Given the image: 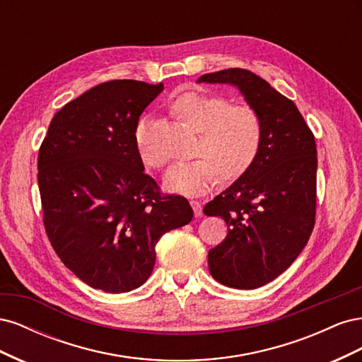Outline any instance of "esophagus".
I'll return each instance as SVG.
<instances>
[{
	"label": "esophagus",
	"mask_w": 362,
	"mask_h": 362,
	"mask_svg": "<svg viewBox=\"0 0 362 362\" xmlns=\"http://www.w3.org/2000/svg\"><path fill=\"white\" fill-rule=\"evenodd\" d=\"M190 205H192V208H193L194 216H196V217H201V216H202V205H201V202L192 199V201H190Z\"/></svg>",
	"instance_id": "1"
}]
</instances>
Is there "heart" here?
Returning <instances> with one entry per match:
<instances>
[{"label": "heart", "instance_id": "1", "mask_svg": "<svg viewBox=\"0 0 362 362\" xmlns=\"http://www.w3.org/2000/svg\"><path fill=\"white\" fill-rule=\"evenodd\" d=\"M172 110L185 125L199 133L192 161H177L163 177V187L178 194H201L218 180H234L255 161L262 136L261 119L254 108L229 105L222 96L185 92L172 101ZM134 144L145 166L161 168L166 156L151 145L149 119L140 117L134 128Z\"/></svg>", "mask_w": 362, "mask_h": 362}]
</instances>
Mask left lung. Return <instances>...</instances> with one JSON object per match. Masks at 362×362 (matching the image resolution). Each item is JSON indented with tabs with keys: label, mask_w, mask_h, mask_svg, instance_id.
<instances>
[{
	"label": "left lung",
	"mask_w": 362,
	"mask_h": 362,
	"mask_svg": "<svg viewBox=\"0 0 362 362\" xmlns=\"http://www.w3.org/2000/svg\"><path fill=\"white\" fill-rule=\"evenodd\" d=\"M198 83L235 87L261 119L255 161L204 208L228 225L226 238L208 252L211 276L231 288H258L287 270L311 235L315 140L294 103L250 71L205 74Z\"/></svg>",
	"instance_id": "8db88e82"
}]
</instances>
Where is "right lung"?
Instances as JSON below:
<instances>
[{
	"mask_svg": "<svg viewBox=\"0 0 362 362\" xmlns=\"http://www.w3.org/2000/svg\"><path fill=\"white\" fill-rule=\"evenodd\" d=\"M164 86L98 84L52 117L39 151L37 182L49 242L92 288L127 293L156 264L164 233L192 222L182 196H161L145 173L134 128Z\"/></svg>",
	"mask_w": 362,
	"mask_h": 362,
	"instance_id": "1",
	"label": "right lung"
}]
</instances>
